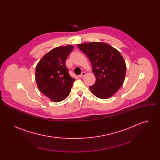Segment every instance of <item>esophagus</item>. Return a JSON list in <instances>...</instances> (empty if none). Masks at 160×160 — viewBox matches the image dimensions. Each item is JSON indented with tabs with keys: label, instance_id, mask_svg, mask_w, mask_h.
Here are the masks:
<instances>
[{
	"label": "esophagus",
	"instance_id": "1",
	"mask_svg": "<svg viewBox=\"0 0 160 160\" xmlns=\"http://www.w3.org/2000/svg\"><path fill=\"white\" fill-rule=\"evenodd\" d=\"M85 75V72H83L80 75H78V77H80V78H82L83 77H84Z\"/></svg>",
	"mask_w": 160,
	"mask_h": 160
}]
</instances>
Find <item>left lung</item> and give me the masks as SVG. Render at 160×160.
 Segmentation results:
<instances>
[{
    "label": "left lung",
    "instance_id": "obj_1",
    "mask_svg": "<svg viewBox=\"0 0 160 160\" xmlns=\"http://www.w3.org/2000/svg\"><path fill=\"white\" fill-rule=\"evenodd\" d=\"M78 48L88 58L96 78L89 87L91 92L100 99L115 94L123 83L125 62L118 51L106 43L90 42L78 44Z\"/></svg>",
    "mask_w": 160,
    "mask_h": 160
}]
</instances>
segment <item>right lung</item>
Masks as SVG:
<instances>
[{"label": "right lung", "instance_id": "right-lung-1", "mask_svg": "<svg viewBox=\"0 0 160 160\" xmlns=\"http://www.w3.org/2000/svg\"><path fill=\"white\" fill-rule=\"evenodd\" d=\"M73 49L72 45L56 48L45 54L36 66L35 79L38 88L54 102L65 99L75 80L70 77L65 64Z\"/></svg>", "mask_w": 160, "mask_h": 160}]
</instances>
